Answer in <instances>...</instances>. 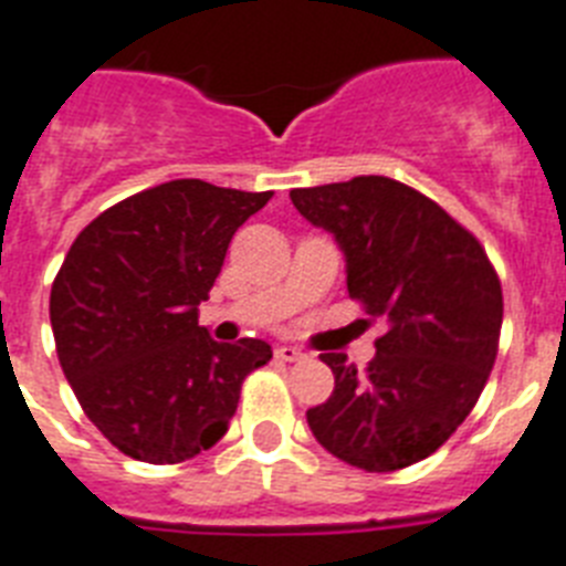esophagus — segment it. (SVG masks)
I'll return each instance as SVG.
<instances>
[{"label": "esophagus", "instance_id": "34e87169", "mask_svg": "<svg viewBox=\"0 0 566 566\" xmlns=\"http://www.w3.org/2000/svg\"><path fill=\"white\" fill-rule=\"evenodd\" d=\"M275 357H279V360H284V363H298V360H305L307 355L296 346H279V348H275Z\"/></svg>", "mask_w": 566, "mask_h": 566}]
</instances>
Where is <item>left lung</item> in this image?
Segmentation results:
<instances>
[{
  "label": "left lung",
  "mask_w": 566,
  "mask_h": 566,
  "mask_svg": "<svg viewBox=\"0 0 566 566\" xmlns=\"http://www.w3.org/2000/svg\"><path fill=\"white\" fill-rule=\"evenodd\" d=\"M291 200L346 252L348 296L389 325L363 371L346 355H319L334 392L307 410V427L328 453L369 474L416 465L457 433L494 369L497 270L459 220L398 179L293 188Z\"/></svg>",
  "instance_id": "1"
}]
</instances>
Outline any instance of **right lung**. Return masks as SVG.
I'll return each mask as SVG.
<instances>
[{
	"mask_svg": "<svg viewBox=\"0 0 566 566\" xmlns=\"http://www.w3.org/2000/svg\"><path fill=\"white\" fill-rule=\"evenodd\" d=\"M273 191L171 179L109 206L69 247L49 298L54 346L104 439L177 465L223 439L264 339L214 343L197 325L238 227Z\"/></svg>",
	"mask_w": 566,
	"mask_h": 566,
	"instance_id": "right-lung-1",
	"label": "right lung"
}]
</instances>
